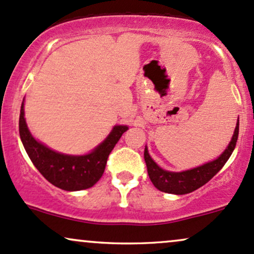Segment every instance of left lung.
I'll use <instances>...</instances> for the list:
<instances>
[{
  "mask_svg": "<svg viewBox=\"0 0 254 254\" xmlns=\"http://www.w3.org/2000/svg\"><path fill=\"white\" fill-rule=\"evenodd\" d=\"M238 135L239 118L232 140H230L227 149L224 150V152L217 159L200 165V167L193 168V169L181 173L168 172V170L162 169L150 157L149 151L145 147L144 158L151 182H152L153 186L157 190L165 193H172V194H187V193L198 190L199 187H201L206 182L211 180L213 176L223 168V165L227 163V161L232 156L233 151L235 149Z\"/></svg>",
  "mask_w": 254,
  "mask_h": 254,
  "instance_id": "8db88e82",
  "label": "left lung"
}]
</instances>
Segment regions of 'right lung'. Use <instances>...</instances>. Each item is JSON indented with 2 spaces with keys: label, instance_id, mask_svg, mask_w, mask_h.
Listing matches in <instances>:
<instances>
[{
  "label": "right lung",
  "instance_id": "right-lung-1",
  "mask_svg": "<svg viewBox=\"0 0 254 254\" xmlns=\"http://www.w3.org/2000/svg\"><path fill=\"white\" fill-rule=\"evenodd\" d=\"M24 102L20 109L19 133L28 157L50 184L64 190H81L92 187L103 175L108 157L127 126H115L107 139L92 152L70 156L56 152L37 141L28 130L24 118Z\"/></svg>",
  "mask_w": 254,
  "mask_h": 254
}]
</instances>
